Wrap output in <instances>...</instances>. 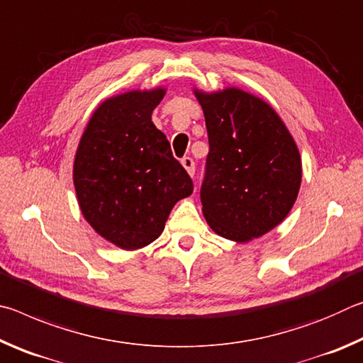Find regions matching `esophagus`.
<instances>
[{
	"mask_svg": "<svg viewBox=\"0 0 363 363\" xmlns=\"http://www.w3.org/2000/svg\"><path fill=\"white\" fill-rule=\"evenodd\" d=\"M182 167H184V169L187 171L189 173V176H194L195 174V163H194V160L190 158V157H186V158H182Z\"/></svg>",
	"mask_w": 363,
	"mask_h": 363,
	"instance_id": "esophagus-1",
	"label": "esophagus"
}]
</instances>
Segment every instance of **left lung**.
<instances>
[{"instance_id": "obj_1", "label": "left lung", "mask_w": 363, "mask_h": 363, "mask_svg": "<svg viewBox=\"0 0 363 363\" xmlns=\"http://www.w3.org/2000/svg\"><path fill=\"white\" fill-rule=\"evenodd\" d=\"M192 91L203 108L210 140L201 211L214 233L248 243L291 211L303 179L299 149L284 120L261 97L235 86Z\"/></svg>"}]
</instances>
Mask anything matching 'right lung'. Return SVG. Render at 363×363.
Listing matches in <instances>:
<instances>
[{
  "label": "right lung",
  "mask_w": 363,
  "mask_h": 363,
  "mask_svg": "<svg viewBox=\"0 0 363 363\" xmlns=\"http://www.w3.org/2000/svg\"><path fill=\"white\" fill-rule=\"evenodd\" d=\"M164 94V86H155L107 97L91 115L73 160L86 223L126 251L155 242L173 206L194 192L192 179L152 121Z\"/></svg>",
  "instance_id": "1"
}]
</instances>
